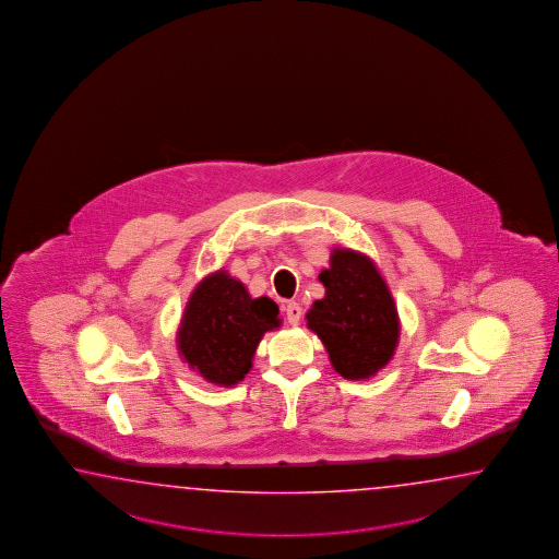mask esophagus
Returning a JSON list of instances; mask_svg holds the SVG:
<instances>
[{"label": "esophagus", "instance_id": "34e87169", "mask_svg": "<svg viewBox=\"0 0 559 559\" xmlns=\"http://www.w3.org/2000/svg\"><path fill=\"white\" fill-rule=\"evenodd\" d=\"M285 316H287V321L292 323V325H297L299 320H301V306L296 304V301H287L284 306Z\"/></svg>", "mask_w": 559, "mask_h": 559}]
</instances>
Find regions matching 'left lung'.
I'll return each mask as SVG.
<instances>
[{"mask_svg":"<svg viewBox=\"0 0 559 559\" xmlns=\"http://www.w3.org/2000/svg\"><path fill=\"white\" fill-rule=\"evenodd\" d=\"M325 297L306 313L308 328L325 345L333 369L345 380H368L390 364L400 318L388 284L368 255L333 250L320 274Z\"/></svg>","mask_w":559,"mask_h":559,"instance_id":"1","label":"left lung"}]
</instances>
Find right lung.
<instances>
[{
	"instance_id": "obj_1",
	"label": "right lung",
	"mask_w": 559,
	"mask_h": 559,
	"mask_svg": "<svg viewBox=\"0 0 559 559\" xmlns=\"http://www.w3.org/2000/svg\"><path fill=\"white\" fill-rule=\"evenodd\" d=\"M282 325L270 297L253 299L226 270L203 277L178 328L179 356L203 380L231 388L246 378L263 333Z\"/></svg>"
}]
</instances>
